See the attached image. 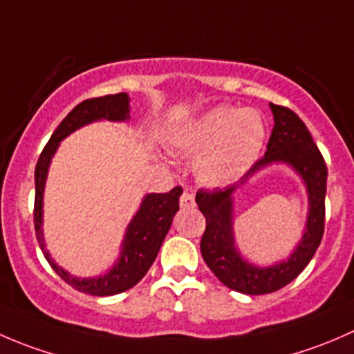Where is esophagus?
Wrapping results in <instances>:
<instances>
[{"label":"esophagus","instance_id":"esophagus-1","mask_svg":"<svg viewBox=\"0 0 354 354\" xmlns=\"http://www.w3.org/2000/svg\"><path fill=\"white\" fill-rule=\"evenodd\" d=\"M180 205L183 207V209H188V207H194L195 205L194 195H192L190 192H183V195H181V197H180Z\"/></svg>","mask_w":354,"mask_h":354}]
</instances>
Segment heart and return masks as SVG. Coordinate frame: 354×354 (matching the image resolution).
I'll return each mask as SVG.
<instances>
[{
  "label": "heart",
  "mask_w": 354,
  "mask_h": 354,
  "mask_svg": "<svg viewBox=\"0 0 354 354\" xmlns=\"http://www.w3.org/2000/svg\"><path fill=\"white\" fill-rule=\"evenodd\" d=\"M266 135L259 111L219 106L176 128L167 145L181 154H198L194 160L197 180L207 187H223L252 169L262 154Z\"/></svg>",
  "instance_id": "b5f03b06"
}]
</instances>
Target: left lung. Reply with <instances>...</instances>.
<instances>
[{
  "label": "left lung",
  "mask_w": 354,
  "mask_h": 354,
  "mask_svg": "<svg viewBox=\"0 0 354 354\" xmlns=\"http://www.w3.org/2000/svg\"><path fill=\"white\" fill-rule=\"evenodd\" d=\"M274 128L266 156L253 164L240 183L212 192L198 190L197 203L207 226L200 252L217 279L243 295H267L284 288L299 276L315 255L326 221L327 166L308 128L298 114L270 102ZM272 163H286L302 178L309 195V214L302 240L286 261L260 268L241 255L234 241V194L253 174Z\"/></svg>",
  "instance_id": "left-lung-1"
}]
</instances>
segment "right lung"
<instances>
[{
  "label": "right lung",
  "instance_id": "right-lung-1",
  "mask_svg": "<svg viewBox=\"0 0 354 354\" xmlns=\"http://www.w3.org/2000/svg\"><path fill=\"white\" fill-rule=\"evenodd\" d=\"M101 120L118 121V123L130 120V97H128V94L121 92V94L104 95V97L87 99V101L75 106L65 120L59 123V127L56 128L44 151L41 152L37 166H35L34 226L35 236H37L39 246H41L46 260L65 283L77 291L85 292V295L113 296L140 283L142 277L151 269L157 253H159L160 245H162L164 238L169 231L174 214L180 209V195L183 194V190L176 187L169 194L145 195L137 214L131 217L130 224L124 231L120 257L114 262V266L104 274L95 277H77L71 276L63 267H59L46 248L44 233H42V203H44L48 171L62 140H65L68 135L77 131L78 128Z\"/></svg>",
  "mask_w": 354,
  "mask_h": 354
}]
</instances>
